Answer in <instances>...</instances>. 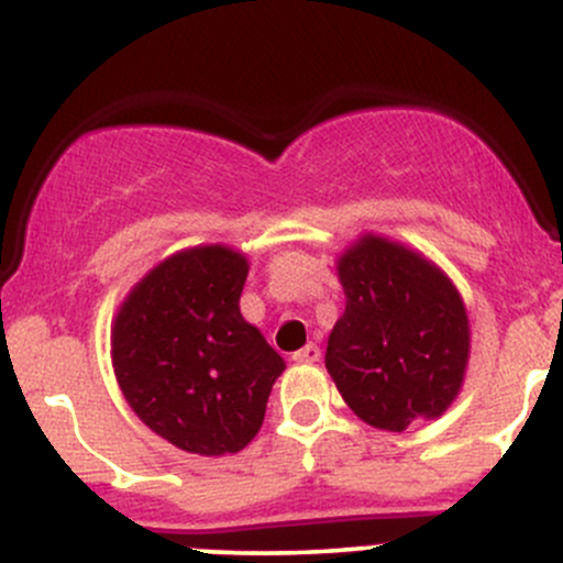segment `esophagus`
I'll return each instance as SVG.
<instances>
[{"label": "esophagus", "instance_id": "obj_1", "mask_svg": "<svg viewBox=\"0 0 563 563\" xmlns=\"http://www.w3.org/2000/svg\"><path fill=\"white\" fill-rule=\"evenodd\" d=\"M294 361L296 363H314V361H318V357H320V347H318V344H307V347H301V350H296L294 352Z\"/></svg>", "mask_w": 563, "mask_h": 563}]
</instances>
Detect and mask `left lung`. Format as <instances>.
Wrapping results in <instances>:
<instances>
[{
	"label": "left lung",
	"instance_id": "left-lung-1",
	"mask_svg": "<svg viewBox=\"0 0 563 563\" xmlns=\"http://www.w3.org/2000/svg\"><path fill=\"white\" fill-rule=\"evenodd\" d=\"M347 296L325 347V368L363 422L400 432L441 417L467 366V314L428 258L363 238L339 258Z\"/></svg>",
	"mask_w": 563,
	"mask_h": 563
}]
</instances>
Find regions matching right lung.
Listing matches in <instances>:
<instances>
[{"label":"right lung","mask_w":563,"mask_h":563,"mask_svg":"<svg viewBox=\"0 0 563 563\" xmlns=\"http://www.w3.org/2000/svg\"><path fill=\"white\" fill-rule=\"evenodd\" d=\"M249 262L224 245L154 267L111 329V361L131 409L191 454L249 446L286 363L240 314Z\"/></svg>","instance_id":"right-lung-1"}]
</instances>
